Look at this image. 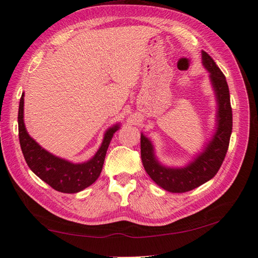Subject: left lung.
Masks as SVG:
<instances>
[{"label": "left lung", "instance_id": "8db88e82", "mask_svg": "<svg viewBox=\"0 0 258 258\" xmlns=\"http://www.w3.org/2000/svg\"><path fill=\"white\" fill-rule=\"evenodd\" d=\"M203 63L210 73V80L218 102V127L204 152L185 168H165L155 159L150 141L143 134L141 135V158L145 171L156 184L170 192H186L213 179L223 164L229 146L233 130V112L228 85L223 72L205 51H203Z\"/></svg>", "mask_w": 258, "mask_h": 258}]
</instances>
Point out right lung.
Returning <instances> with one entry per match:
<instances>
[{
	"label": "right lung",
	"mask_w": 258,
	"mask_h": 258,
	"mask_svg": "<svg viewBox=\"0 0 258 258\" xmlns=\"http://www.w3.org/2000/svg\"><path fill=\"white\" fill-rule=\"evenodd\" d=\"M23 95L19 105V140L25 162L40 179L51 188L63 194H76L93 184L102 172L106 151L108 149L114 133L118 125L110 127L105 133L102 146L88 162L74 164L52 155L42 149L33 139L30 138L23 122Z\"/></svg>",
	"instance_id": "right-lung-1"
}]
</instances>
